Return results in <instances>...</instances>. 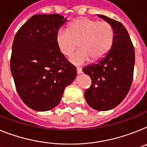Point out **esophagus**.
I'll list each match as a JSON object with an SVG mask.
<instances>
[{
  "label": "esophagus",
  "instance_id": "obj_1",
  "mask_svg": "<svg viewBox=\"0 0 147 147\" xmlns=\"http://www.w3.org/2000/svg\"><path fill=\"white\" fill-rule=\"evenodd\" d=\"M77 73L78 74L82 73V69H81V67H77Z\"/></svg>",
  "mask_w": 147,
  "mask_h": 147
}]
</instances>
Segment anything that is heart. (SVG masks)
I'll return each instance as SVG.
<instances>
[{
    "label": "heart",
    "instance_id": "obj_1",
    "mask_svg": "<svg viewBox=\"0 0 147 147\" xmlns=\"http://www.w3.org/2000/svg\"><path fill=\"white\" fill-rule=\"evenodd\" d=\"M114 39V30L107 21H98L90 18H81L71 22L68 30H60L56 35V42L63 55L69 57L70 62L81 65L100 60L111 49Z\"/></svg>",
    "mask_w": 147,
    "mask_h": 147
}]
</instances>
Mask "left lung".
<instances>
[{
	"mask_svg": "<svg viewBox=\"0 0 147 147\" xmlns=\"http://www.w3.org/2000/svg\"><path fill=\"white\" fill-rule=\"evenodd\" d=\"M113 26L114 39L111 49L97 63L83 68L90 76L91 86L84 92L91 108L108 111L115 108L128 94L134 75L135 54L126 28L121 22L98 15Z\"/></svg>",
	"mask_w": 147,
	"mask_h": 147,
	"instance_id": "1",
	"label": "left lung"
}]
</instances>
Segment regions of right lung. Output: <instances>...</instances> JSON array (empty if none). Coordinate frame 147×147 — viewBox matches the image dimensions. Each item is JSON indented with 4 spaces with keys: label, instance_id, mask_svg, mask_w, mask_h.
<instances>
[{
    "label": "right lung",
    "instance_id": "1",
    "mask_svg": "<svg viewBox=\"0 0 147 147\" xmlns=\"http://www.w3.org/2000/svg\"><path fill=\"white\" fill-rule=\"evenodd\" d=\"M66 19L58 14L34 15L19 28L12 46L10 69L26 105L46 111L60 102L64 89L77 75L59 50L56 35Z\"/></svg>",
    "mask_w": 147,
    "mask_h": 147
}]
</instances>
